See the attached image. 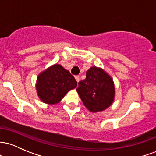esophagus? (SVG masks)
Masks as SVG:
<instances>
[{"label": "esophagus", "mask_w": 156, "mask_h": 156, "mask_svg": "<svg viewBox=\"0 0 156 156\" xmlns=\"http://www.w3.org/2000/svg\"><path fill=\"white\" fill-rule=\"evenodd\" d=\"M75 78H76V81L78 83V82H79V80H80V77L78 76H75Z\"/></svg>", "instance_id": "34e87169"}]
</instances>
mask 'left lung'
<instances>
[{
  "label": "left lung",
  "instance_id": "1",
  "mask_svg": "<svg viewBox=\"0 0 156 156\" xmlns=\"http://www.w3.org/2000/svg\"><path fill=\"white\" fill-rule=\"evenodd\" d=\"M86 78L78 83L76 91L89 112H103L112 105L115 97L114 80L101 67H90Z\"/></svg>",
  "mask_w": 156,
  "mask_h": 156
}]
</instances>
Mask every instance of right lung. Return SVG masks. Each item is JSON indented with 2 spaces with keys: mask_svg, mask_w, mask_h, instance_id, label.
<instances>
[{
  "mask_svg": "<svg viewBox=\"0 0 156 156\" xmlns=\"http://www.w3.org/2000/svg\"><path fill=\"white\" fill-rule=\"evenodd\" d=\"M77 87V81L61 64H55L38 75L36 90L41 101L55 105L62 101L69 91Z\"/></svg>",
  "mask_w": 156,
  "mask_h": 156,
  "instance_id": "add662e5",
  "label": "right lung"
}]
</instances>
